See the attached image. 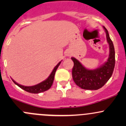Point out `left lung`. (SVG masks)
<instances>
[{"label": "left lung", "mask_w": 126, "mask_h": 126, "mask_svg": "<svg viewBox=\"0 0 126 126\" xmlns=\"http://www.w3.org/2000/svg\"><path fill=\"white\" fill-rule=\"evenodd\" d=\"M106 33L109 45V55L107 60L102 66L95 69H88L74 57L71 59L74 62L72 78L76 84L84 90H96L102 88L112 76L115 64V52L112 41L108 30L103 26Z\"/></svg>", "instance_id": "1"}]
</instances>
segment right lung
I'll list each match as a JSON object with an SVG mask.
<instances>
[{
    "label": "right lung",
    "mask_w": 126,
    "mask_h": 126,
    "mask_svg": "<svg viewBox=\"0 0 126 126\" xmlns=\"http://www.w3.org/2000/svg\"><path fill=\"white\" fill-rule=\"evenodd\" d=\"M61 62H62V61H61ZM61 62H60L59 63L55 66V68L53 69V71H52L50 76H49L45 80L41 82V83H38V84L35 85L33 86H30V87H27V86H24L22 85L19 84V83H16L15 80H13L12 79L13 82L16 85H17L19 87L22 88V90H25V91H27V92L29 93H31L37 94L39 93H42L44 92V91H47V90H48L50 87H51L52 85L53 82H54V76H55L56 70H57L58 67L59 66V65L60 64Z\"/></svg>",
    "instance_id": "add662e5"
}]
</instances>
